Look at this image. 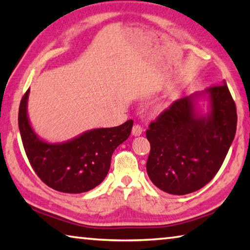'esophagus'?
<instances>
[{
	"instance_id": "obj_1",
	"label": "esophagus",
	"mask_w": 250,
	"mask_h": 250,
	"mask_svg": "<svg viewBox=\"0 0 250 250\" xmlns=\"http://www.w3.org/2000/svg\"><path fill=\"white\" fill-rule=\"evenodd\" d=\"M143 132V128L140 125H134L132 128V134L134 137H138V135H141Z\"/></svg>"
}]
</instances>
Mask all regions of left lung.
I'll return each instance as SVG.
<instances>
[{
  "label": "left lung",
  "mask_w": 250,
  "mask_h": 250,
  "mask_svg": "<svg viewBox=\"0 0 250 250\" xmlns=\"http://www.w3.org/2000/svg\"><path fill=\"white\" fill-rule=\"evenodd\" d=\"M236 126V105L225 80L176 100L146 130L152 183L173 195L202 188L221 168Z\"/></svg>",
  "instance_id": "obj_1"
}]
</instances>
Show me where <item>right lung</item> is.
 <instances>
[{
  "instance_id": "add662e5",
  "label": "right lung",
  "mask_w": 250,
  "mask_h": 250,
  "mask_svg": "<svg viewBox=\"0 0 250 250\" xmlns=\"http://www.w3.org/2000/svg\"><path fill=\"white\" fill-rule=\"evenodd\" d=\"M29 89L21 100L19 128L29 163L40 179L58 192L78 194L107 176L113 151L129 138L133 121L87 130L70 140L48 142L33 129L27 113Z\"/></svg>"
}]
</instances>
